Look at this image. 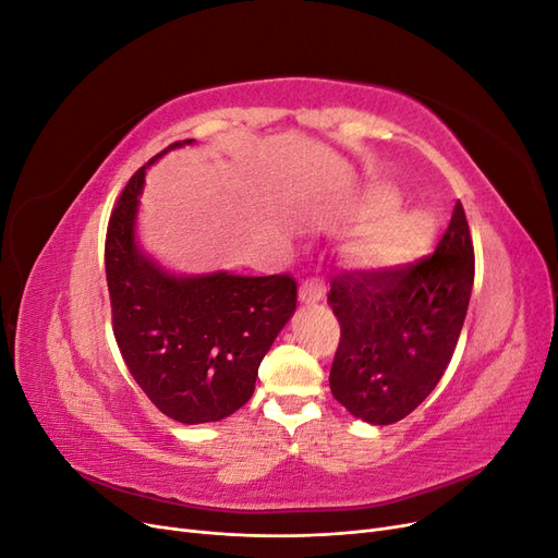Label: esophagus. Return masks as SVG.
<instances>
[{"label": "esophagus", "mask_w": 558, "mask_h": 558, "mask_svg": "<svg viewBox=\"0 0 558 558\" xmlns=\"http://www.w3.org/2000/svg\"><path fill=\"white\" fill-rule=\"evenodd\" d=\"M326 295V283L324 279H307L300 286V300L302 302H318Z\"/></svg>", "instance_id": "34e87169"}]
</instances>
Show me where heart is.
<instances>
[{"instance_id": "1", "label": "heart", "mask_w": 558, "mask_h": 558, "mask_svg": "<svg viewBox=\"0 0 558 558\" xmlns=\"http://www.w3.org/2000/svg\"><path fill=\"white\" fill-rule=\"evenodd\" d=\"M398 202V193L386 183L367 193V211L377 221L363 234L359 260L373 272H396L408 267L424 256L437 234V221L428 209H396Z\"/></svg>"}]
</instances>
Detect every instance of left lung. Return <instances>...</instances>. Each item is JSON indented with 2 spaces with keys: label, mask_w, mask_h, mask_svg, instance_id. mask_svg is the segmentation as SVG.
Listing matches in <instances>:
<instances>
[{
  "label": "left lung",
  "mask_w": 558,
  "mask_h": 558,
  "mask_svg": "<svg viewBox=\"0 0 558 558\" xmlns=\"http://www.w3.org/2000/svg\"><path fill=\"white\" fill-rule=\"evenodd\" d=\"M475 281L461 202L430 258L396 272H342L328 302L340 318L330 391L347 412L388 426L424 402L453 356Z\"/></svg>",
  "instance_id": "left-lung-1"
}]
</instances>
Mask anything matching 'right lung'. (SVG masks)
Masks as SVG:
<instances>
[{
    "mask_svg": "<svg viewBox=\"0 0 558 558\" xmlns=\"http://www.w3.org/2000/svg\"><path fill=\"white\" fill-rule=\"evenodd\" d=\"M195 140L167 146L148 165ZM148 165L118 197L107 230L113 335L130 375L179 424H209L253 396L260 361L295 312L289 275L242 277L228 269L177 275L140 246L137 216Z\"/></svg>",
    "mask_w": 558,
    "mask_h": 558,
    "instance_id": "obj_1",
    "label": "right lung"
}]
</instances>
